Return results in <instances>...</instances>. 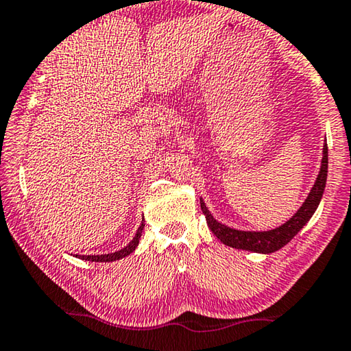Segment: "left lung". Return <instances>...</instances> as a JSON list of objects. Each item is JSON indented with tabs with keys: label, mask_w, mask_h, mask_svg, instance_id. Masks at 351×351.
Listing matches in <instances>:
<instances>
[{
	"label": "left lung",
	"mask_w": 351,
	"mask_h": 351,
	"mask_svg": "<svg viewBox=\"0 0 351 351\" xmlns=\"http://www.w3.org/2000/svg\"><path fill=\"white\" fill-rule=\"evenodd\" d=\"M326 176H328V145L323 146V159L320 173H318L315 184L307 195L306 202L302 203V206L295 213V216L290 217V221H287L284 226L268 230V232H244V230L230 228L223 223L217 222L213 217V214L208 211V208L200 198V206L202 211L206 217L208 227L211 228V232L216 234L217 239L230 245L234 249H243L250 250V252H258V254H271L284 247L285 244H289L293 238L296 237L298 232L309 222V219L313 216L315 209L320 205V200L325 192L326 186Z\"/></svg>",
	"instance_id": "8db88e82"
}]
</instances>
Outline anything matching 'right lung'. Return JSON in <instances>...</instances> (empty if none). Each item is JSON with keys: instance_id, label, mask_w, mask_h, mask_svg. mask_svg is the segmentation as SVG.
<instances>
[{"instance_id": "obj_1", "label": "right lung", "mask_w": 351, "mask_h": 351, "mask_svg": "<svg viewBox=\"0 0 351 351\" xmlns=\"http://www.w3.org/2000/svg\"><path fill=\"white\" fill-rule=\"evenodd\" d=\"M145 227V222H142V226L138 227L137 233H135V237L132 238V241H130L125 247H123L121 250H117V252L113 254H106V255H80L78 258L82 260H88V261H114V260H119V258H124L130 255L135 250V247L138 245L140 241V237H142V230Z\"/></svg>"}]
</instances>
